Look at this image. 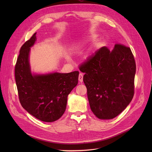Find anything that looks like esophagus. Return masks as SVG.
<instances>
[{"instance_id": "obj_1", "label": "esophagus", "mask_w": 152, "mask_h": 152, "mask_svg": "<svg viewBox=\"0 0 152 152\" xmlns=\"http://www.w3.org/2000/svg\"><path fill=\"white\" fill-rule=\"evenodd\" d=\"M78 79H79V82L83 83V73L79 74V77H78Z\"/></svg>"}]
</instances>
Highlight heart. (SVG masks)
<instances>
[{"label": "heart", "instance_id": "b5f03b06", "mask_svg": "<svg viewBox=\"0 0 152 152\" xmlns=\"http://www.w3.org/2000/svg\"><path fill=\"white\" fill-rule=\"evenodd\" d=\"M73 49H77V47H76V46H75V47H73Z\"/></svg>", "mask_w": 152, "mask_h": 152}]
</instances>
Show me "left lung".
I'll return each instance as SVG.
<instances>
[{"label":"left lung","instance_id":"8db88e82","mask_svg":"<svg viewBox=\"0 0 152 152\" xmlns=\"http://www.w3.org/2000/svg\"><path fill=\"white\" fill-rule=\"evenodd\" d=\"M93 113L102 119H113L131 102L136 65L129 47L116 44L110 52L101 47L79 66Z\"/></svg>","mask_w":152,"mask_h":152}]
</instances>
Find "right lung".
<instances>
[{
	"label": "right lung",
	"instance_id": "add662e5",
	"mask_svg": "<svg viewBox=\"0 0 152 152\" xmlns=\"http://www.w3.org/2000/svg\"><path fill=\"white\" fill-rule=\"evenodd\" d=\"M36 34L20 49L15 67L16 84L23 108L39 120L53 122L65 113L68 95L77 84L79 71L32 75L29 53Z\"/></svg>",
	"mask_w": 152,
	"mask_h": 152
}]
</instances>
